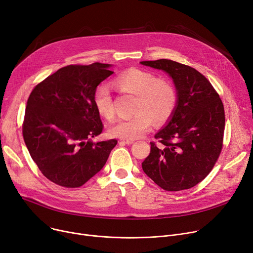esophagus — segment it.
Masks as SVG:
<instances>
[{
    "mask_svg": "<svg viewBox=\"0 0 253 253\" xmlns=\"http://www.w3.org/2000/svg\"><path fill=\"white\" fill-rule=\"evenodd\" d=\"M133 142H134L133 139H121L120 140V143H125V144H131Z\"/></svg>",
    "mask_w": 253,
    "mask_h": 253,
    "instance_id": "34e87169",
    "label": "esophagus"
}]
</instances>
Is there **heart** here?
Masks as SVG:
<instances>
[{
    "label": "heart",
    "mask_w": 253,
    "mask_h": 253,
    "mask_svg": "<svg viewBox=\"0 0 253 253\" xmlns=\"http://www.w3.org/2000/svg\"><path fill=\"white\" fill-rule=\"evenodd\" d=\"M113 84L123 93L136 96L134 116L119 119L109 127V134L122 139H136L156 124H164L174 114L177 105L175 87L166 79H159L155 74L130 69L117 76ZM93 104L97 113L106 120L115 117L114 101L109 88L98 86L93 94Z\"/></svg>",
    "instance_id": "1"
}]
</instances>
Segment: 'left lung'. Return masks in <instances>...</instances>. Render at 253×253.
I'll use <instances>...</instances> for the list:
<instances>
[{
    "instance_id": "1",
    "label": "left lung",
    "mask_w": 253,
    "mask_h": 253,
    "mask_svg": "<svg viewBox=\"0 0 253 253\" xmlns=\"http://www.w3.org/2000/svg\"><path fill=\"white\" fill-rule=\"evenodd\" d=\"M162 70L177 92V105L167 125L155 135L142 170L165 191L188 190L213 168L222 149L224 110L218 93L197 70L170 59L141 61Z\"/></svg>"
}]
</instances>
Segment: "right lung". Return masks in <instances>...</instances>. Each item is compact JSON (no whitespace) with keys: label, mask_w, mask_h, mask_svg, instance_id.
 Here are the masks:
<instances>
[{"label":"right lung","mask_w":253,"mask_h":253,"mask_svg":"<svg viewBox=\"0 0 253 253\" xmlns=\"http://www.w3.org/2000/svg\"><path fill=\"white\" fill-rule=\"evenodd\" d=\"M111 64H71L39 83L28 99L22 135L43 175L64 188H80L99 172L117 140L93 142L103 125L93 104Z\"/></svg>","instance_id":"add662e5"}]
</instances>
